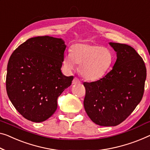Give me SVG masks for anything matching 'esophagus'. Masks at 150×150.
<instances>
[{"label":"esophagus","instance_id":"34e87169","mask_svg":"<svg viewBox=\"0 0 150 150\" xmlns=\"http://www.w3.org/2000/svg\"><path fill=\"white\" fill-rule=\"evenodd\" d=\"M79 83H80V81L77 79V77H75L74 79H73V81H72V84L73 85H77V84H79Z\"/></svg>","mask_w":150,"mask_h":150}]
</instances>
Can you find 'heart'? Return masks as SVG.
I'll list each match as a JSON object with an SVG mask.
<instances>
[{
  "label": "heart",
  "instance_id": "heart-1",
  "mask_svg": "<svg viewBox=\"0 0 150 150\" xmlns=\"http://www.w3.org/2000/svg\"><path fill=\"white\" fill-rule=\"evenodd\" d=\"M113 62V54L110 49L96 44H75L71 53L66 52L63 64L69 71L79 65L80 74L87 81H97L103 78L110 70Z\"/></svg>",
  "mask_w": 150,
  "mask_h": 150
}]
</instances>
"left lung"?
<instances>
[{
	"instance_id": "obj_1",
	"label": "left lung",
	"mask_w": 150,
	"mask_h": 150,
	"mask_svg": "<svg viewBox=\"0 0 150 150\" xmlns=\"http://www.w3.org/2000/svg\"><path fill=\"white\" fill-rule=\"evenodd\" d=\"M117 52L113 68L97 81L84 82L83 105L87 115L100 126H117L131 115L144 92L146 68L135 49L109 42Z\"/></svg>"
}]
</instances>
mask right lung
Returning a JSON list of instances; mask_svg holds the SVG:
<instances>
[{"label":"right lung","instance_id":"obj_1","mask_svg":"<svg viewBox=\"0 0 150 150\" xmlns=\"http://www.w3.org/2000/svg\"><path fill=\"white\" fill-rule=\"evenodd\" d=\"M67 45L62 38L28 39L11 54L7 65L6 92L16 110L29 120L43 122L57 108V100L71 85L62 74Z\"/></svg>","mask_w":150,"mask_h":150}]
</instances>
